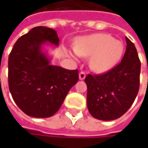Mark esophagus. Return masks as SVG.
<instances>
[{"mask_svg":"<svg viewBox=\"0 0 148 148\" xmlns=\"http://www.w3.org/2000/svg\"><path fill=\"white\" fill-rule=\"evenodd\" d=\"M85 77H86V73H85L84 71H81V72L79 73V79H80V80H84Z\"/></svg>","mask_w":148,"mask_h":148,"instance_id":"1","label":"esophagus"}]
</instances>
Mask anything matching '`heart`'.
<instances>
[{
    "label": "heart",
    "instance_id": "b5f03b06",
    "mask_svg": "<svg viewBox=\"0 0 148 148\" xmlns=\"http://www.w3.org/2000/svg\"><path fill=\"white\" fill-rule=\"evenodd\" d=\"M74 50L83 58H90L89 65L95 72L110 70L120 60L123 52V43L105 34H96L78 38ZM72 58H75L70 53Z\"/></svg>",
    "mask_w": 148,
    "mask_h": 148
}]
</instances>
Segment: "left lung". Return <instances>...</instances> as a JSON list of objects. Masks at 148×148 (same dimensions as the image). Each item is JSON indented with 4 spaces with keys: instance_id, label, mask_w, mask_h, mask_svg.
<instances>
[{
    "instance_id": "8db88e82",
    "label": "left lung",
    "mask_w": 148,
    "mask_h": 148,
    "mask_svg": "<svg viewBox=\"0 0 148 148\" xmlns=\"http://www.w3.org/2000/svg\"><path fill=\"white\" fill-rule=\"evenodd\" d=\"M127 48L121 62L101 75L88 74L87 107L99 120H114L124 114L133 105L140 85V62L134 44L125 37Z\"/></svg>"
}]
</instances>
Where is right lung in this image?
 I'll list each match as a JSON object with an SVG mask.
<instances>
[{
    "mask_svg": "<svg viewBox=\"0 0 148 148\" xmlns=\"http://www.w3.org/2000/svg\"><path fill=\"white\" fill-rule=\"evenodd\" d=\"M58 42L54 29L38 26L19 38L9 55V90L15 104L29 116H53L78 82V70L50 65L42 51L45 43L58 46Z\"/></svg>",
    "mask_w": 148,
    "mask_h": 148,
    "instance_id": "right-lung-1",
    "label": "right lung"
}]
</instances>
